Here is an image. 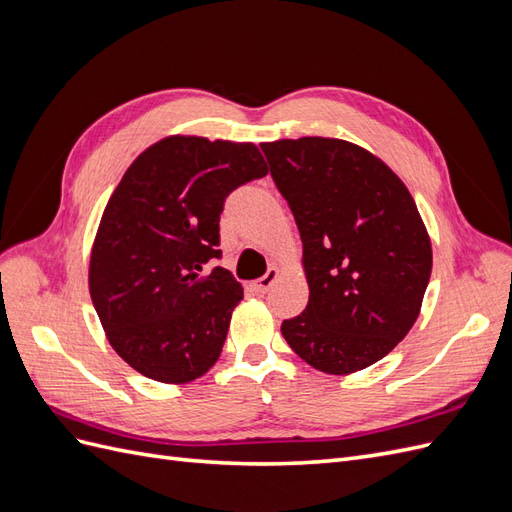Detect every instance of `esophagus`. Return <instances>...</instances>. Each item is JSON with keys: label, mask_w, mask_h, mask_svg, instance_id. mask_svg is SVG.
Segmentation results:
<instances>
[{"label": "esophagus", "mask_w": 512, "mask_h": 512, "mask_svg": "<svg viewBox=\"0 0 512 512\" xmlns=\"http://www.w3.org/2000/svg\"><path fill=\"white\" fill-rule=\"evenodd\" d=\"M277 277H280V271H277L275 267H271L265 275L258 277V280H256L252 286H254V290H256V292H262V294H265V292H269V290H271V286L277 282Z\"/></svg>", "instance_id": "34e87169"}]
</instances>
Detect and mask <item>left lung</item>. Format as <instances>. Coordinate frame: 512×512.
Wrapping results in <instances>:
<instances>
[{
	"label": "left lung",
	"instance_id": "8db88e82",
	"mask_svg": "<svg viewBox=\"0 0 512 512\" xmlns=\"http://www.w3.org/2000/svg\"><path fill=\"white\" fill-rule=\"evenodd\" d=\"M260 149L299 226L309 284L284 339L324 374L374 365L408 335L429 284L431 241L414 198L382 160L339 138Z\"/></svg>",
	"mask_w": 512,
	"mask_h": 512
}]
</instances>
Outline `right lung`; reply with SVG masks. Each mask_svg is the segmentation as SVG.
<instances>
[{
	"label": "right lung",
	"instance_id": "obj_1",
	"mask_svg": "<svg viewBox=\"0 0 512 512\" xmlns=\"http://www.w3.org/2000/svg\"><path fill=\"white\" fill-rule=\"evenodd\" d=\"M269 168L254 143L168 136L138 156L102 213L89 292L115 352L166 384L196 380L222 352L243 299L220 258V213Z\"/></svg>",
	"mask_w": 512,
	"mask_h": 512
}]
</instances>
